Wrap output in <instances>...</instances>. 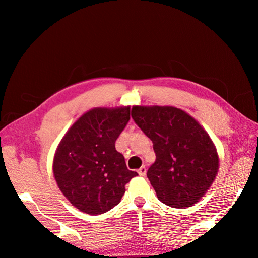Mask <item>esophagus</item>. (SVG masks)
<instances>
[{"mask_svg": "<svg viewBox=\"0 0 258 258\" xmlns=\"http://www.w3.org/2000/svg\"><path fill=\"white\" fill-rule=\"evenodd\" d=\"M138 173H139V175H140V176H146V174H147V168H146V166H141V167L139 168Z\"/></svg>", "mask_w": 258, "mask_h": 258, "instance_id": "obj_1", "label": "esophagus"}]
</instances>
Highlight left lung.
I'll list each match as a JSON object with an SVG mask.
<instances>
[{
    "mask_svg": "<svg viewBox=\"0 0 258 258\" xmlns=\"http://www.w3.org/2000/svg\"><path fill=\"white\" fill-rule=\"evenodd\" d=\"M132 118L154 145L156 161L147 176L160 202L173 208L199 202L218 172L216 148L206 131L169 106H134Z\"/></svg>",
    "mask_w": 258,
    "mask_h": 258,
    "instance_id": "8db88e82",
    "label": "left lung"
}]
</instances>
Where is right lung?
<instances>
[{
	"label": "right lung",
	"mask_w": 258,
	"mask_h": 258,
	"mask_svg": "<svg viewBox=\"0 0 258 258\" xmlns=\"http://www.w3.org/2000/svg\"><path fill=\"white\" fill-rule=\"evenodd\" d=\"M130 120V107L94 108L73 124L56 148L53 175L81 212L99 215L118 205L138 173L126 167L115 142Z\"/></svg>",
	"instance_id": "obj_1"
}]
</instances>
